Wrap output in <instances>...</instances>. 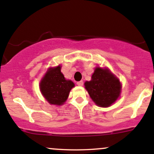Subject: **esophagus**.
I'll return each instance as SVG.
<instances>
[{
  "mask_svg": "<svg viewBox=\"0 0 154 154\" xmlns=\"http://www.w3.org/2000/svg\"><path fill=\"white\" fill-rule=\"evenodd\" d=\"M77 85H79V86H82V85H84V82H82V81H80V82H77Z\"/></svg>",
  "mask_w": 154,
  "mask_h": 154,
  "instance_id": "1",
  "label": "esophagus"
}]
</instances>
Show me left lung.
Segmentation results:
<instances>
[{
	"mask_svg": "<svg viewBox=\"0 0 154 154\" xmlns=\"http://www.w3.org/2000/svg\"><path fill=\"white\" fill-rule=\"evenodd\" d=\"M90 98L98 106L107 107L119 98L121 84L117 78L108 69L96 67L92 75V80L85 83Z\"/></svg>",
	"mask_w": 154,
	"mask_h": 154,
	"instance_id": "8db88e82",
	"label": "left lung"
}]
</instances>
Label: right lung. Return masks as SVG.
Masks as SVG:
<instances>
[{
    "label": "right lung",
    "instance_id": "add662e5",
    "mask_svg": "<svg viewBox=\"0 0 154 154\" xmlns=\"http://www.w3.org/2000/svg\"><path fill=\"white\" fill-rule=\"evenodd\" d=\"M74 83L66 80L61 72V66L50 68L40 84L41 92L50 104L61 105L67 99Z\"/></svg>",
    "mask_w": 154,
    "mask_h": 154
}]
</instances>
